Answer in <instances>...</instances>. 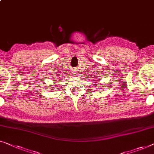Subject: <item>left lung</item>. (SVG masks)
<instances>
[{
	"mask_svg": "<svg viewBox=\"0 0 154 154\" xmlns=\"http://www.w3.org/2000/svg\"><path fill=\"white\" fill-rule=\"evenodd\" d=\"M93 81H94V82H97V81H99V80L95 79V80H93ZM100 90H101V88H100Z\"/></svg>",
	"mask_w": 154,
	"mask_h": 154,
	"instance_id": "8db88e82",
	"label": "left lung"
}]
</instances>
